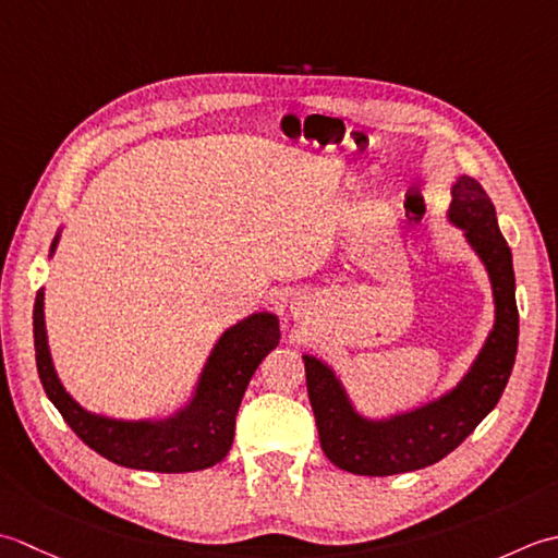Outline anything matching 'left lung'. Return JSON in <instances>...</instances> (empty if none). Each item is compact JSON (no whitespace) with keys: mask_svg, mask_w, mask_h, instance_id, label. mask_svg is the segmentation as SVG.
Instances as JSON below:
<instances>
[{"mask_svg":"<svg viewBox=\"0 0 558 558\" xmlns=\"http://www.w3.org/2000/svg\"><path fill=\"white\" fill-rule=\"evenodd\" d=\"M450 195L448 221L462 231L492 283L494 327L468 373L450 390L385 416L361 414L337 371L320 356L303 354L323 452L344 472L390 476L436 464L498 404L513 371L518 354L513 255L498 229L494 202L474 178H454Z\"/></svg>","mask_w":558,"mask_h":558,"instance_id":"1","label":"left lung"}]
</instances>
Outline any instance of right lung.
I'll use <instances>...</instances> for the list:
<instances>
[{"label": "right lung", "instance_id": "add662e5", "mask_svg": "<svg viewBox=\"0 0 558 558\" xmlns=\"http://www.w3.org/2000/svg\"><path fill=\"white\" fill-rule=\"evenodd\" d=\"M62 229L50 245V257ZM279 317L257 311L216 339L183 407L166 416L118 418L88 412L66 392L54 371L45 327V291L33 305V339L45 395L90 450L120 468L144 472H197L219 464L233 446L235 414L250 378L279 344Z\"/></svg>", "mask_w": 558, "mask_h": 558}]
</instances>
